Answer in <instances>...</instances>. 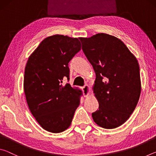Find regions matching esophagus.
<instances>
[{
  "label": "esophagus",
  "mask_w": 156,
  "mask_h": 156,
  "mask_svg": "<svg viewBox=\"0 0 156 156\" xmlns=\"http://www.w3.org/2000/svg\"><path fill=\"white\" fill-rule=\"evenodd\" d=\"M83 94H84V97H87L89 94H90V87L88 84H85L83 87Z\"/></svg>",
  "instance_id": "34e87169"
}]
</instances>
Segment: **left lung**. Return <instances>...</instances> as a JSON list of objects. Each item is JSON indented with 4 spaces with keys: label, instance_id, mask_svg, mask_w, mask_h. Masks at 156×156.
Returning a JSON list of instances; mask_svg holds the SVG:
<instances>
[{
    "label": "left lung",
    "instance_id": "left-lung-1",
    "mask_svg": "<svg viewBox=\"0 0 156 156\" xmlns=\"http://www.w3.org/2000/svg\"><path fill=\"white\" fill-rule=\"evenodd\" d=\"M79 39L96 76L93 89L99 109L92 118L102 128L118 127L130 117L140 96L138 60L115 36L100 33Z\"/></svg>",
    "mask_w": 156,
    "mask_h": 156
}]
</instances>
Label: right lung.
I'll return each instance as SVG.
<instances>
[{"label": "right lung", "mask_w": 156, "mask_h": 156, "mask_svg": "<svg viewBox=\"0 0 156 156\" xmlns=\"http://www.w3.org/2000/svg\"><path fill=\"white\" fill-rule=\"evenodd\" d=\"M77 38L56 34L44 38L29 57L23 87L29 109L42 128L60 133L69 127L82 92L69 83L68 64L80 51Z\"/></svg>", "instance_id": "1"}]
</instances>
